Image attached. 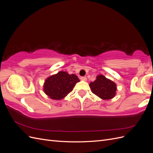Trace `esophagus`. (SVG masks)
Here are the masks:
<instances>
[{"label": "esophagus", "instance_id": "esophagus-1", "mask_svg": "<svg viewBox=\"0 0 153 153\" xmlns=\"http://www.w3.org/2000/svg\"><path fill=\"white\" fill-rule=\"evenodd\" d=\"M80 79L83 81H86L87 80V78L85 76H82L80 77Z\"/></svg>", "mask_w": 153, "mask_h": 153}]
</instances>
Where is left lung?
Returning a JSON list of instances; mask_svg holds the SVG:
<instances>
[{
  "instance_id": "1",
  "label": "left lung",
  "mask_w": 153,
  "mask_h": 153,
  "mask_svg": "<svg viewBox=\"0 0 153 153\" xmlns=\"http://www.w3.org/2000/svg\"><path fill=\"white\" fill-rule=\"evenodd\" d=\"M89 86L92 93L103 100L113 98L117 89L116 84L102 75L97 76L96 80L91 82Z\"/></svg>"
}]
</instances>
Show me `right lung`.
<instances>
[{
	"mask_svg": "<svg viewBox=\"0 0 153 153\" xmlns=\"http://www.w3.org/2000/svg\"><path fill=\"white\" fill-rule=\"evenodd\" d=\"M79 81V78L74 74L69 75L65 71H60L45 80L43 90L50 98L59 100L71 92Z\"/></svg>",
	"mask_w": 153,
	"mask_h": 153,
	"instance_id": "1",
	"label": "right lung"
}]
</instances>
